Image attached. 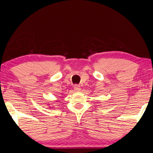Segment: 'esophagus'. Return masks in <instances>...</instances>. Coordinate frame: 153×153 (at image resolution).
<instances>
[{"mask_svg": "<svg viewBox=\"0 0 153 153\" xmlns=\"http://www.w3.org/2000/svg\"><path fill=\"white\" fill-rule=\"evenodd\" d=\"M74 91L76 92H79L81 91V88H80V86L79 85H75L74 86Z\"/></svg>", "mask_w": 153, "mask_h": 153, "instance_id": "1", "label": "esophagus"}]
</instances>
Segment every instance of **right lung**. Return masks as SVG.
I'll return each instance as SVG.
<instances>
[{"instance_id": "add662e5", "label": "right lung", "mask_w": 153, "mask_h": 153, "mask_svg": "<svg viewBox=\"0 0 153 153\" xmlns=\"http://www.w3.org/2000/svg\"><path fill=\"white\" fill-rule=\"evenodd\" d=\"M50 108H51V107H50Z\"/></svg>"}]
</instances>
